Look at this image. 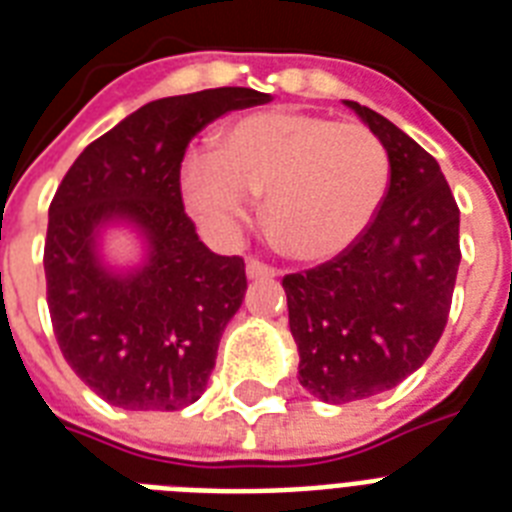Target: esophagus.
<instances>
[{"label":"esophagus","mask_w":512,"mask_h":512,"mask_svg":"<svg viewBox=\"0 0 512 512\" xmlns=\"http://www.w3.org/2000/svg\"><path fill=\"white\" fill-rule=\"evenodd\" d=\"M247 276H249V279H273V276H276V271H273L268 263H263V260H257V257H249V260H247Z\"/></svg>","instance_id":"esophagus-1"}]
</instances>
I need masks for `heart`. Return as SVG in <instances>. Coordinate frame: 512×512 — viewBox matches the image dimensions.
<instances>
[{"instance_id":"heart-1","label":"heart","mask_w":512,"mask_h":512,"mask_svg":"<svg viewBox=\"0 0 512 512\" xmlns=\"http://www.w3.org/2000/svg\"><path fill=\"white\" fill-rule=\"evenodd\" d=\"M390 185V154L377 132L305 111H265L225 127L215 151L180 167L188 212L231 236L263 196V228L297 260H327L366 231Z\"/></svg>"}]
</instances>
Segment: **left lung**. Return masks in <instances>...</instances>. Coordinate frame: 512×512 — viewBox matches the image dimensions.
Returning <instances> with one entry per match:
<instances>
[{
	"mask_svg": "<svg viewBox=\"0 0 512 512\" xmlns=\"http://www.w3.org/2000/svg\"><path fill=\"white\" fill-rule=\"evenodd\" d=\"M390 154L380 212L335 260L284 276L300 382L329 404L396 388L441 340L460 268V207L438 162L348 100Z\"/></svg>",
	"mask_w": 512,
	"mask_h": 512,
	"instance_id": "obj_1",
	"label": "left lung"
}]
</instances>
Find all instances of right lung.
<instances>
[{"mask_svg":"<svg viewBox=\"0 0 512 512\" xmlns=\"http://www.w3.org/2000/svg\"><path fill=\"white\" fill-rule=\"evenodd\" d=\"M265 100L247 87L154 100L92 140L60 180L44 239L52 332L76 377L108 404L175 412L207 388L247 273L241 257L199 241L180 164L201 127ZM111 216L138 222L152 244L144 271L124 280L94 257V228Z\"/></svg>","mask_w":512,"mask_h":512,"instance_id":"right-lung-1","label":"right lung"}]
</instances>
